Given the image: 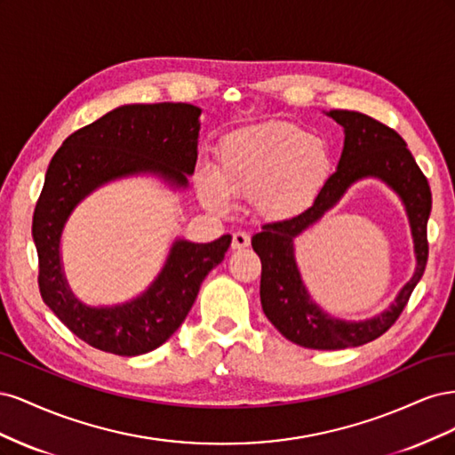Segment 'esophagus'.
I'll list each match as a JSON object with an SVG mask.
<instances>
[{
    "mask_svg": "<svg viewBox=\"0 0 455 455\" xmlns=\"http://www.w3.org/2000/svg\"><path fill=\"white\" fill-rule=\"evenodd\" d=\"M251 244V235L246 231H235L231 239V249H244V246Z\"/></svg>",
    "mask_w": 455,
    "mask_h": 455,
    "instance_id": "1",
    "label": "esophagus"
}]
</instances>
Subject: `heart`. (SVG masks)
<instances>
[{
	"instance_id": "obj_1",
	"label": "heart",
	"mask_w": 455,
	"mask_h": 455,
	"mask_svg": "<svg viewBox=\"0 0 455 455\" xmlns=\"http://www.w3.org/2000/svg\"><path fill=\"white\" fill-rule=\"evenodd\" d=\"M332 171L324 140L275 121L229 134L218 148L216 176L197 174L203 203L228 211L229 196L254 197L261 214L288 218L306 209Z\"/></svg>"
}]
</instances>
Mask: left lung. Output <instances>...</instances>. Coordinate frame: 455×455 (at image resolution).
<instances>
[{
    "label": "left lung",
    "mask_w": 455,
    "mask_h": 455,
    "mask_svg": "<svg viewBox=\"0 0 455 455\" xmlns=\"http://www.w3.org/2000/svg\"><path fill=\"white\" fill-rule=\"evenodd\" d=\"M328 116L346 131L338 171L324 182L307 211L283 222L261 226V231L252 237V249L261 259V307L286 339L307 349L359 347L387 332L408 306L429 258L427 220L433 203L431 188L403 136L359 112L332 109ZM364 175L381 177L403 197L417 243L419 267L389 312L370 322L346 323L328 317L308 299L295 267L291 241L331 208L353 181Z\"/></svg>",
    "instance_id": "obj_1"
}]
</instances>
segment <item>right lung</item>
<instances>
[{
	"instance_id": "1",
	"label": "right lung",
	"mask_w": 455,
	"mask_h": 455,
	"mask_svg": "<svg viewBox=\"0 0 455 455\" xmlns=\"http://www.w3.org/2000/svg\"><path fill=\"white\" fill-rule=\"evenodd\" d=\"M199 114L197 106L182 102L121 106L72 132L49 163L32 220L39 292L91 347L134 356L163 346L184 323L203 279L229 249V235L206 244L176 241L149 291L121 307H85L62 277L59 241L74 206L94 188L132 172H159L186 186V174H194L197 163Z\"/></svg>"
}]
</instances>
